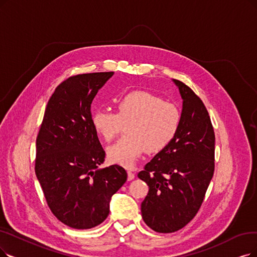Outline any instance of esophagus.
Here are the masks:
<instances>
[{
  "label": "esophagus",
  "instance_id": "obj_1",
  "mask_svg": "<svg viewBox=\"0 0 257 257\" xmlns=\"http://www.w3.org/2000/svg\"><path fill=\"white\" fill-rule=\"evenodd\" d=\"M135 178V174L133 173L131 170L127 171V180H133Z\"/></svg>",
  "mask_w": 257,
  "mask_h": 257
}]
</instances>
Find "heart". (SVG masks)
Segmentation results:
<instances>
[{
    "label": "heart",
    "mask_w": 257,
    "mask_h": 257,
    "mask_svg": "<svg viewBox=\"0 0 257 257\" xmlns=\"http://www.w3.org/2000/svg\"><path fill=\"white\" fill-rule=\"evenodd\" d=\"M117 112L98 109L93 126L102 139L110 142L126 126V136L107 149L109 161L132 167L146 150L150 153L166 148L175 137L180 111L175 104L146 90H134L117 101Z\"/></svg>",
    "instance_id": "heart-1"
}]
</instances>
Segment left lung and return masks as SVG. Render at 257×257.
I'll list each match as a JSON object with an SVG mask.
<instances>
[{
  "mask_svg": "<svg viewBox=\"0 0 257 257\" xmlns=\"http://www.w3.org/2000/svg\"><path fill=\"white\" fill-rule=\"evenodd\" d=\"M182 98L178 131L139 172L149 193L141 203L142 218L159 233L182 229L197 214L214 174L215 135L200 98L173 79Z\"/></svg>",
  "mask_w": 257,
  "mask_h": 257,
  "instance_id": "8db88e82",
  "label": "left lung"
}]
</instances>
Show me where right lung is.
<instances>
[{"mask_svg": "<svg viewBox=\"0 0 257 257\" xmlns=\"http://www.w3.org/2000/svg\"><path fill=\"white\" fill-rule=\"evenodd\" d=\"M112 75L82 74L63 81L48 101L37 137V178L51 212L73 229L103 222L111 196L127 178L118 164L98 169L105 152L91 122L90 105Z\"/></svg>", "mask_w": 257, "mask_h": 257, "instance_id": "obj_1", "label": "right lung"}]
</instances>
